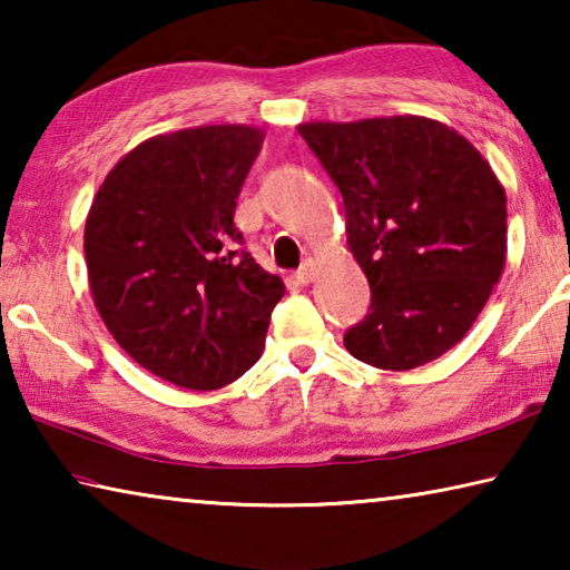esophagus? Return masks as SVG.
Wrapping results in <instances>:
<instances>
[{
    "instance_id": "1",
    "label": "esophagus",
    "mask_w": 570,
    "mask_h": 570,
    "mask_svg": "<svg viewBox=\"0 0 570 570\" xmlns=\"http://www.w3.org/2000/svg\"><path fill=\"white\" fill-rule=\"evenodd\" d=\"M314 276H316V262H314V258H306L302 268L296 272V282L298 284H312Z\"/></svg>"
}]
</instances>
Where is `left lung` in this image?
<instances>
[{
	"label": "left lung",
	"instance_id": "8db88e82",
	"mask_svg": "<svg viewBox=\"0 0 570 570\" xmlns=\"http://www.w3.org/2000/svg\"><path fill=\"white\" fill-rule=\"evenodd\" d=\"M344 198L346 246L372 288L344 334L354 360L407 372L452 350L505 268V190L458 130L420 115L304 122Z\"/></svg>",
	"mask_w": 570,
	"mask_h": 570
}]
</instances>
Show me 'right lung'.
<instances>
[{
    "label": "right lung",
    "mask_w": 570,
    "mask_h": 570,
    "mask_svg": "<svg viewBox=\"0 0 570 570\" xmlns=\"http://www.w3.org/2000/svg\"><path fill=\"white\" fill-rule=\"evenodd\" d=\"M254 125L156 135L122 156L85 220V262L108 332L142 370L206 392L264 352L284 282L264 272L234 226L262 150Z\"/></svg>",
    "instance_id": "1"
}]
</instances>
